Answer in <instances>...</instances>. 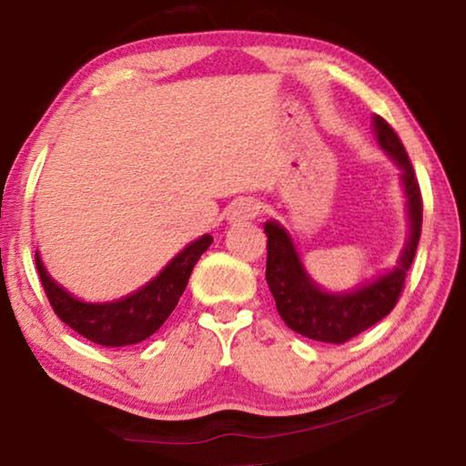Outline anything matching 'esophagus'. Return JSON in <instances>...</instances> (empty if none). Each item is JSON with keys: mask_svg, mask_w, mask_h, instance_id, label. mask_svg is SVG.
<instances>
[{"mask_svg": "<svg viewBox=\"0 0 466 466\" xmlns=\"http://www.w3.org/2000/svg\"><path fill=\"white\" fill-rule=\"evenodd\" d=\"M261 214V203L252 197H242V199H236L230 209H228V219L230 222H247V219H255Z\"/></svg>", "mask_w": 466, "mask_h": 466, "instance_id": "esophagus-1", "label": "esophagus"}]
</instances>
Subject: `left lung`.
Wrapping results in <instances>:
<instances>
[{
	"label": "left lung",
	"instance_id": "left-lung-1",
	"mask_svg": "<svg viewBox=\"0 0 466 466\" xmlns=\"http://www.w3.org/2000/svg\"><path fill=\"white\" fill-rule=\"evenodd\" d=\"M378 144L400 168L407 197L409 238L399 263L392 271L368 281L358 289L330 294L320 289L306 273L294 240L278 222H267V271L265 279L275 298L279 317L296 333L322 343H345L361 330L374 327L399 302L405 286L409 267L413 263L417 244L421 236V191L417 183L411 160L394 129L382 116H374Z\"/></svg>",
	"mask_w": 466,
	"mask_h": 466
}]
</instances>
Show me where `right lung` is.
<instances>
[{"label": "right lung", "instance_id": "obj_1", "mask_svg": "<svg viewBox=\"0 0 466 466\" xmlns=\"http://www.w3.org/2000/svg\"><path fill=\"white\" fill-rule=\"evenodd\" d=\"M211 242L214 238L209 234H203L201 238L180 250L144 288L121 299H115V302L92 304L74 298L46 273L38 252L36 269L55 314L76 333L105 347L136 345L152 337L170 317V312L177 309L195 263L209 248Z\"/></svg>", "mask_w": 466, "mask_h": 466}]
</instances>
